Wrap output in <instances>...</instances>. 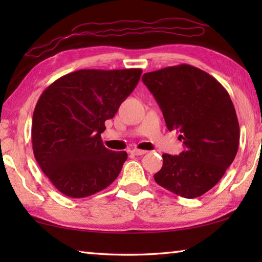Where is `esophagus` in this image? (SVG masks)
I'll list each match as a JSON object with an SVG mask.
<instances>
[{
    "label": "esophagus",
    "mask_w": 262,
    "mask_h": 262,
    "mask_svg": "<svg viewBox=\"0 0 262 262\" xmlns=\"http://www.w3.org/2000/svg\"><path fill=\"white\" fill-rule=\"evenodd\" d=\"M148 151H145V150H140V149H133L130 150V154L133 155H136V156H141V155H144L147 154Z\"/></svg>",
    "instance_id": "obj_1"
}]
</instances>
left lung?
Instances as JSON below:
<instances>
[{"label": "left lung", "instance_id": "1", "mask_svg": "<svg viewBox=\"0 0 262 262\" xmlns=\"http://www.w3.org/2000/svg\"><path fill=\"white\" fill-rule=\"evenodd\" d=\"M142 81L161 107L168 130H178L185 151L163 155L155 181L186 199L201 196L224 176L238 151L239 123L224 86L189 64L145 73Z\"/></svg>", "mask_w": 262, "mask_h": 262}]
</instances>
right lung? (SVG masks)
I'll use <instances>...</instances> for the list:
<instances>
[{
  "label": "right lung",
  "mask_w": 262,
  "mask_h": 262,
  "mask_svg": "<svg viewBox=\"0 0 262 262\" xmlns=\"http://www.w3.org/2000/svg\"><path fill=\"white\" fill-rule=\"evenodd\" d=\"M141 74L137 68L81 69L56 79L41 94L32 119L33 154L66 196H90L120 173L127 152L105 148L100 134Z\"/></svg>",
  "instance_id": "add662e5"
}]
</instances>
